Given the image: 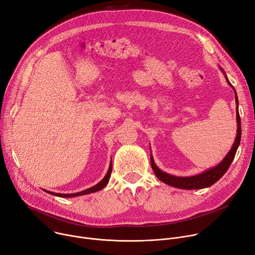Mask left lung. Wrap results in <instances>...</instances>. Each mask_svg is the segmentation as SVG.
Returning <instances> with one entry per match:
<instances>
[{
	"mask_svg": "<svg viewBox=\"0 0 255 255\" xmlns=\"http://www.w3.org/2000/svg\"><path fill=\"white\" fill-rule=\"evenodd\" d=\"M221 70L225 74V72H224L222 68H221ZM225 77H226L227 82L229 83V85L233 87V85L230 83L226 74H225ZM233 89L235 91V101H236V104H237V110H236L237 135H236L235 142H234L232 148L230 149V151L225 156V158L216 167L208 169V170H206V171H204L200 174L190 176V177H178V176H174V175H171V174H168V173L160 171L156 167V165L154 164L152 155L150 154L151 168H152L155 176L161 182H164V183L170 185V186H173V187H176V188H181V189H186V190L202 189V188H206V187L212 186V185H214L217 181H219L224 176V174L228 171L229 167L231 166V164H232V161L235 157L236 151L238 149V146H239L240 140H241V120H240V115H239V111H238V97H237L236 90H235L234 87H233Z\"/></svg>",
	"mask_w": 255,
	"mask_h": 255,
	"instance_id": "1",
	"label": "left lung"
}]
</instances>
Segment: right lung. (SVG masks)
Here are the masks:
<instances>
[{
    "mask_svg": "<svg viewBox=\"0 0 255 255\" xmlns=\"http://www.w3.org/2000/svg\"><path fill=\"white\" fill-rule=\"evenodd\" d=\"M111 173H112V160H111V164H110V167H109V171L107 172L106 176L104 177V179L99 182L97 185H95V186H92L86 190H83L81 192H77V193H71V194H61V193H55V192H51V191H47L44 190L45 192H48L50 194H53L55 196H60V197H75V196H80V195H85V194H89V193H94V192H97L99 190H102L103 188H105L106 185L108 184L109 182V179H110V176H111Z\"/></svg>",
    "mask_w": 255,
    "mask_h": 255,
    "instance_id": "obj_1",
    "label": "right lung"
}]
</instances>
